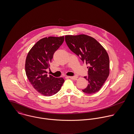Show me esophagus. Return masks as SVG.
<instances>
[{"label": "esophagus", "instance_id": "obj_1", "mask_svg": "<svg viewBox=\"0 0 134 134\" xmlns=\"http://www.w3.org/2000/svg\"><path fill=\"white\" fill-rule=\"evenodd\" d=\"M69 78L73 79V80H76L78 77L77 76H69Z\"/></svg>", "mask_w": 134, "mask_h": 134}]
</instances>
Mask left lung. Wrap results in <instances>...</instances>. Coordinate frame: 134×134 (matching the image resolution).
I'll use <instances>...</instances> for the list:
<instances>
[{"label":"left lung","instance_id":"1","mask_svg":"<svg viewBox=\"0 0 134 134\" xmlns=\"http://www.w3.org/2000/svg\"><path fill=\"white\" fill-rule=\"evenodd\" d=\"M65 40L69 48L80 59L89 64L87 87L82 91L93 94L102 88L109 74V58L105 49L95 38L85 35H68Z\"/></svg>","mask_w":134,"mask_h":134}]
</instances>
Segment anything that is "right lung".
<instances>
[{
	"instance_id": "obj_1",
	"label": "right lung",
	"mask_w": 134,
	"mask_h": 134,
	"mask_svg": "<svg viewBox=\"0 0 134 134\" xmlns=\"http://www.w3.org/2000/svg\"><path fill=\"white\" fill-rule=\"evenodd\" d=\"M64 40V36L42 38L31 48L26 57L25 71L27 78L33 87L43 96L56 94L64 81L62 77L47 75L46 71L49 69L53 55Z\"/></svg>"
}]
</instances>
